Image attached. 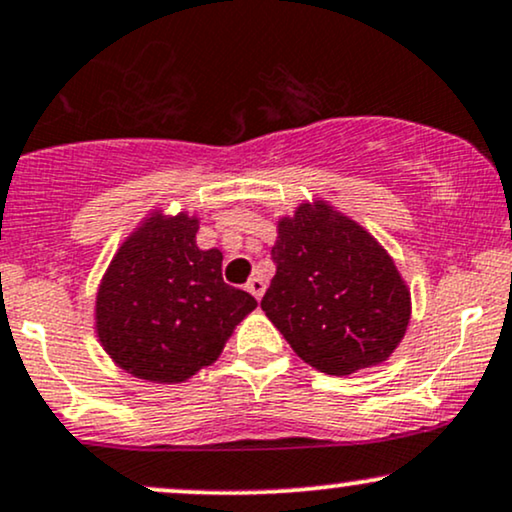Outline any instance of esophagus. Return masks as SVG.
Wrapping results in <instances>:
<instances>
[{
	"instance_id": "34e87169",
	"label": "esophagus",
	"mask_w": 512,
	"mask_h": 512,
	"mask_svg": "<svg viewBox=\"0 0 512 512\" xmlns=\"http://www.w3.org/2000/svg\"><path fill=\"white\" fill-rule=\"evenodd\" d=\"M245 288H248V291L255 295L257 300H260L262 293H264V281L260 279V276H252V279L248 281V286H245Z\"/></svg>"
}]
</instances>
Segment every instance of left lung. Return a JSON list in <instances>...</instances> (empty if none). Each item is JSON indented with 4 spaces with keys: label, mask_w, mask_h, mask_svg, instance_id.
I'll return each mask as SVG.
<instances>
[{
    "label": "left lung",
    "mask_w": 512,
    "mask_h": 512,
    "mask_svg": "<svg viewBox=\"0 0 512 512\" xmlns=\"http://www.w3.org/2000/svg\"><path fill=\"white\" fill-rule=\"evenodd\" d=\"M276 274L264 315L319 372L379 365L410 319V293L396 264L365 229L329 205H300L281 219L272 248Z\"/></svg>",
    "instance_id": "obj_1"
}]
</instances>
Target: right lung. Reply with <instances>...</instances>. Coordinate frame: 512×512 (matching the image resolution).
<instances>
[{"mask_svg": "<svg viewBox=\"0 0 512 512\" xmlns=\"http://www.w3.org/2000/svg\"><path fill=\"white\" fill-rule=\"evenodd\" d=\"M197 219L152 217L116 252L97 293V334L126 372L171 384L217 360L255 310L221 276V252L195 245Z\"/></svg>", "mask_w": 512, "mask_h": 512, "instance_id": "right-lung-1", "label": "right lung"}]
</instances>
